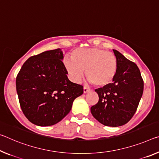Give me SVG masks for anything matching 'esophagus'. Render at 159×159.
<instances>
[{"label": "esophagus", "instance_id": "obj_1", "mask_svg": "<svg viewBox=\"0 0 159 159\" xmlns=\"http://www.w3.org/2000/svg\"><path fill=\"white\" fill-rule=\"evenodd\" d=\"M89 91V89H88L87 88H85V87L84 88V94H85V93H87Z\"/></svg>", "mask_w": 159, "mask_h": 159}]
</instances>
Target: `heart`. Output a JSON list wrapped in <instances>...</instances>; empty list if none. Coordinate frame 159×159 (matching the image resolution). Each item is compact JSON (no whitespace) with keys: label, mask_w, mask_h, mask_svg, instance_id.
I'll use <instances>...</instances> for the list:
<instances>
[{"label":"heart","mask_w":159,"mask_h":159,"mask_svg":"<svg viewBox=\"0 0 159 159\" xmlns=\"http://www.w3.org/2000/svg\"><path fill=\"white\" fill-rule=\"evenodd\" d=\"M70 57L64 60V64L73 81L79 83L84 70L87 79L97 87H106L114 81L117 60L112 52L95 47L77 48Z\"/></svg>","instance_id":"1"}]
</instances>
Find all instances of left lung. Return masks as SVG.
<instances>
[{
	"label": "left lung",
	"mask_w": 159,
	"mask_h": 159,
	"mask_svg": "<svg viewBox=\"0 0 159 159\" xmlns=\"http://www.w3.org/2000/svg\"><path fill=\"white\" fill-rule=\"evenodd\" d=\"M117 60V70L112 84L95 90L99 100L90 108L98 122L108 127H120L132 119L143 90L140 70L117 50L112 49Z\"/></svg>",
	"instance_id": "obj_1"
}]
</instances>
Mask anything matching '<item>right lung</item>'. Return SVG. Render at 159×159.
Listing matches in <instances>:
<instances>
[{
	"instance_id": "1",
	"label": "right lung",
	"mask_w": 159,
	"mask_h": 159,
	"mask_svg": "<svg viewBox=\"0 0 159 159\" xmlns=\"http://www.w3.org/2000/svg\"><path fill=\"white\" fill-rule=\"evenodd\" d=\"M61 49L29 58L16 78L21 109L30 122L41 127L57 124L69 114L73 102L84 93L70 81Z\"/></svg>"
}]
</instances>
